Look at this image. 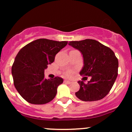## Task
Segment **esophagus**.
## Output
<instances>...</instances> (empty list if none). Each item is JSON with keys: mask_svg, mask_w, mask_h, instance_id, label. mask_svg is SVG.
<instances>
[{"mask_svg": "<svg viewBox=\"0 0 132 132\" xmlns=\"http://www.w3.org/2000/svg\"><path fill=\"white\" fill-rule=\"evenodd\" d=\"M64 83H66V84H71V81H70V80H64Z\"/></svg>", "mask_w": 132, "mask_h": 132, "instance_id": "esophagus-1", "label": "esophagus"}]
</instances>
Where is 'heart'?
Listing matches in <instances>:
<instances>
[{"mask_svg": "<svg viewBox=\"0 0 132 132\" xmlns=\"http://www.w3.org/2000/svg\"><path fill=\"white\" fill-rule=\"evenodd\" d=\"M71 74V71H69V72H68L67 73V75H70Z\"/></svg>", "mask_w": 132, "mask_h": 132, "instance_id": "heart-1", "label": "heart"}]
</instances>
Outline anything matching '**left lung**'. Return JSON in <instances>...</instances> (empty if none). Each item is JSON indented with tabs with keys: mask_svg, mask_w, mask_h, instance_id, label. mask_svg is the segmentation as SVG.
<instances>
[{
	"mask_svg": "<svg viewBox=\"0 0 132 132\" xmlns=\"http://www.w3.org/2000/svg\"><path fill=\"white\" fill-rule=\"evenodd\" d=\"M68 44L83 55L84 67L80 75L91 77L86 84L84 81H78L80 89L75 93L76 96L84 102L102 100L110 92L118 77L119 64L115 54L94 39L70 41Z\"/></svg>",
	"mask_w": 132,
	"mask_h": 132,
	"instance_id": "1",
	"label": "left lung"
}]
</instances>
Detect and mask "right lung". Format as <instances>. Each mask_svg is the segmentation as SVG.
<instances>
[{"label":"right lung","mask_w":132,"mask_h":132,"mask_svg":"<svg viewBox=\"0 0 132 132\" xmlns=\"http://www.w3.org/2000/svg\"><path fill=\"white\" fill-rule=\"evenodd\" d=\"M67 44L68 41L38 39L20 50L13 62L11 73L16 89L27 102L42 105L55 98L57 87L63 79L56 77L47 80L45 78L44 71Z\"/></svg>","instance_id":"1"}]
</instances>
